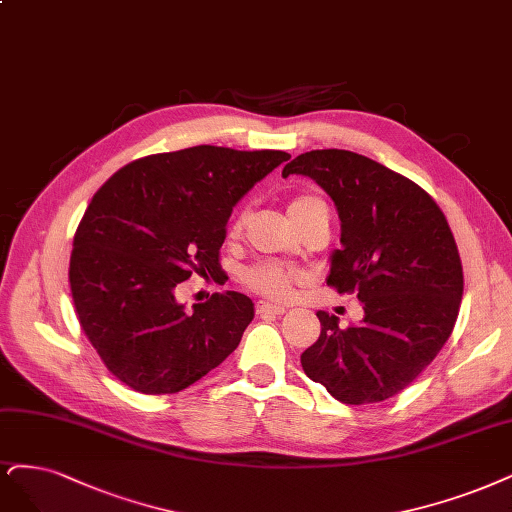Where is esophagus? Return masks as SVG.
<instances>
[{
	"instance_id": "34e87169",
	"label": "esophagus",
	"mask_w": 512,
	"mask_h": 512,
	"mask_svg": "<svg viewBox=\"0 0 512 512\" xmlns=\"http://www.w3.org/2000/svg\"><path fill=\"white\" fill-rule=\"evenodd\" d=\"M288 309L284 305H275V303H258L256 313L258 315H284Z\"/></svg>"
}]
</instances>
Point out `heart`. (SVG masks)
Here are the masks:
<instances>
[{"instance_id": "obj_1", "label": "heart", "mask_w": 512, "mask_h": 512, "mask_svg": "<svg viewBox=\"0 0 512 512\" xmlns=\"http://www.w3.org/2000/svg\"><path fill=\"white\" fill-rule=\"evenodd\" d=\"M320 203H322L320 199H315L311 195L294 197L288 205V214L294 220L301 214H305L309 207L320 205ZM296 279H298V271L286 267V264H281V262H273V260L258 262L252 269L245 271V284H248L252 290H256L258 294L271 296V298L288 296L296 284Z\"/></svg>"}]
</instances>
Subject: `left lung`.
I'll return each instance as SVG.
<instances>
[{"instance_id":"left-lung-1","label":"left lung","mask_w":512,"mask_h":512,"mask_svg":"<svg viewBox=\"0 0 512 512\" xmlns=\"http://www.w3.org/2000/svg\"><path fill=\"white\" fill-rule=\"evenodd\" d=\"M292 173L334 201L341 250L326 284L364 309L349 328L317 311L322 332L301 356L305 375L345 404L392 398L436 358L460 311L464 273L447 218L415 182L356 152L311 150L281 171Z\"/></svg>"}]
</instances>
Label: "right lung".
Masks as SVG:
<instances>
[{
    "mask_svg": "<svg viewBox=\"0 0 512 512\" xmlns=\"http://www.w3.org/2000/svg\"><path fill=\"white\" fill-rule=\"evenodd\" d=\"M281 150L195 146L129 163L88 203L69 258L80 326L110 373L142 394H175L237 349L252 298L214 294L186 311L175 286L220 271L233 207L288 161Z\"/></svg>",
    "mask_w": 512,
    "mask_h": 512,
    "instance_id": "add662e5",
    "label": "right lung"
}]
</instances>
